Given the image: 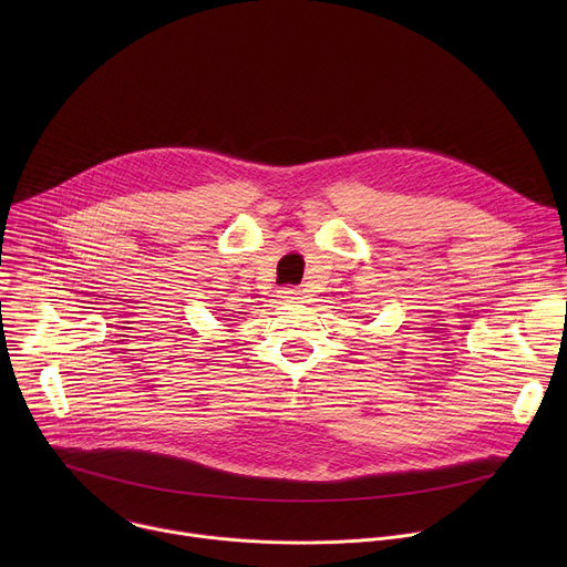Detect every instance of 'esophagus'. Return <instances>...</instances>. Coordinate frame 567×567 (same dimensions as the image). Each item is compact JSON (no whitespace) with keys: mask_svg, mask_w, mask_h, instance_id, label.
Wrapping results in <instances>:
<instances>
[{"mask_svg":"<svg viewBox=\"0 0 567 567\" xmlns=\"http://www.w3.org/2000/svg\"><path fill=\"white\" fill-rule=\"evenodd\" d=\"M278 293H280V298H282L285 302H298V300H302V293H300V289H296V287H282Z\"/></svg>","mask_w":567,"mask_h":567,"instance_id":"esophagus-1","label":"esophagus"}]
</instances>
